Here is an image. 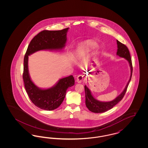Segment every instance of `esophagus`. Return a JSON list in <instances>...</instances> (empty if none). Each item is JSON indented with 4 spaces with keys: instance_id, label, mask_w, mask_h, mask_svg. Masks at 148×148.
<instances>
[{
    "instance_id": "34e87169",
    "label": "esophagus",
    "mask_w": 148,
    "mask_h": 148,
    "mask_svg": "<svg viewBox=\"0 0 148 148\" xmlns=\"http://www.w3.org/2000/svg\"><path fill=\"white\" fill-rule=\"evenodd\" d=\"M84 80V77L83 75H79L77 77V82L78 83H81L82 82H83Z\"/></svg>"
}]
</instances>
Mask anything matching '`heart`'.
Wrapping results in <instances>:
<instances>
[{
	"mask_svg": "<svg viewBox=\"0 0 148 148\" xmlns=\"http://www.w3.org/2000/svg\"><path fill=\"white\" fill-rule=\"evenodd\" d=\"M94 46H95V43L90 41H86L78 45L77 49L76 56L78 57L83 54L85 52L90 51L94 47Z\"/></svg>",
	"mask_w": 148,
	"mask_h": 148,
	"instance_id": "1",
	"label": "heart"
}]
</instances>
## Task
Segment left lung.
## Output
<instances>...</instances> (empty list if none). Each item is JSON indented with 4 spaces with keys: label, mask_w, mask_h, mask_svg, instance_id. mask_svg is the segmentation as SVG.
Wrapping results in <instances>:
<instances>
[{
    "label": "left lung",
    "mask_w": 148,
    "mask_h": 148,
    "mask_svg": "<svg viewBox=\"0 0 148 148\" xmlns=\"http://www.w3.org/2000/svg\"><path fill=\"white\" fill-rule=\"evenodd\" d=\"M117 42V52L116 55L118 56L125 59L128 62L130 68V76L129 81L127 82V85L125 86L123 91L121 92L116 98L110 101H101L95 98L92 94V92L86 85H85V104L87 108L92 112L95 113H101L106 112V111L111 109L115 105H116L121 99L123 98L125 92H127V88L128 84L131 80L132 73H133V66L131 56L129 49L127 46L121 42L116 40Z\"/></svg>",
    "instance_id": "left-lung-1"
}]
</instances>
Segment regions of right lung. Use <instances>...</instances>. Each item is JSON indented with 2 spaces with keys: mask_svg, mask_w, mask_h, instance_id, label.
Returning a JSON list of instances; mask_svg holds the SVG:
<instances>
[{
  "mask_svg": "<svg viewBox=\"0 0 148 148\" xmlns=\"http://www.w3.org/2000/svg\"><path fill=\"white\" fill-rule=\"evenodd\" d=\"M69 28L61 30H43L35 36L29 44L24 59L23 78L29 97L33 103L40 109L53 110L61 105L66 90L74 85L73 75L60 79L56 84L48 89L38 87L32 80L28 69L29 56L40 50H60L67 41Z\"/></svg>",
  "mask_w": 148,
  "mask_h": 148,
  "instance_id": "right-lung-1",
  "label": "right lung"
}]
</instances>
